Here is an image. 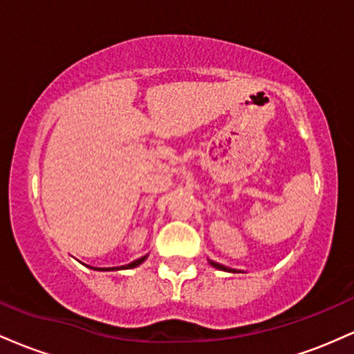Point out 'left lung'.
Wrapping results in <instances>:
<instances>
[{"label":"left lung","instance_id":"obj_1","mask_svg":"<svg viewBox=\"0 0 354 354\" xmlns=\"http://www.w3.org/2000/svg\"><path fill=\"white\" fill-rule=\"evenodd\" d=\"M209 265H211V266H214V268H218V270H223V271H231V273H236V271L231 270V268L219 265V263H216V261H211V259H209Z\"/></svg>","mask_w":354,"mask_h":354}]
</instances>
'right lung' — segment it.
Here are the masks:
<instances>
[{
  "label": "right lung",
  "mask_w": 354,
  "mask_h": 354,
  "mask_svg": "<svg viewBox=\"0 0 354 354\" xmlns=\"http://www.w3.org/2000/svg\"><path fill=\"white\" fill-rule=\"evenodd\" d=\"M146 258H148V254H146V256H141V258H138V259H135V261H133V263H129V265H124V266H120V268H95V270H101V271H115V270H129V268H136V266H140V265H141V263H143Z\"/></svg>",
  "instance_id": "add662e5"
}]
</instances>
